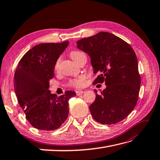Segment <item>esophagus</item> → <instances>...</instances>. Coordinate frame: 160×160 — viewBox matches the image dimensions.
Returning <instances> with one entry per match:
<instances>
[{"mask_svg":"<svg viewBox=\"0 0 160 160\" xmlns=\"http://www.w3.org/2000/svg\"><path fill=\"white\" fill-rule=\"evenodd\" d=\"M83 92H84V91H83V90H77V91H76V94H77V95H80V94H83Z\"/></svg>","mask_w":160,"mask_h":160,"instance_id":"34e87169","label":"esophagus"}]
</instances>
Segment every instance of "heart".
Instances as JSON below:
<instances>
[{
    "label": "heart",
    "instance_id": "heart-1",
    "mask_svg": "<svg viewBox=\"0 0 160 160\" xmlns=\"http://www.w3.org/2000/svg\"><path fill=\"white\" fill-rule=\"evenodd\" d=\"M83 55H84V53H83L82 52L72 51L70 53V57L72 58L76 63H77V61H79L80 57H82ZM60 61H61V58H58L54 65L55 71L58 70ZM86 83H87V77L86 75H84V74H81V75L77 77L76 78H74V79H71L70 81L69 84L70 86L75 88H81V87H83L86 84Z\"/></svg>",
    "mask_w": 160,
    "mask_h": 160
}]
</instances>
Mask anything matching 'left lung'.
I'll list each match as a JSON object with an SVG mask.
<instances>
[{
    "label": "left lung",
    "instance_id": "obj_1",
    "mask_svg": "<svg viewBox=\"0 0 160 160\" xmlns=\"http://www.w3.org/2000/svg\"><path fill=\"white\" fill-rule=\"evenodd\" d=\"M77 48L89 55L94 83L105 81L106 88L89 106L94 119L102 124H115L132 111L141 84L138 58L131 46L109 32H101L77 42Z\"/></svg>",
    "mask_w": 160,
    "mask_h": 160
}]
</instances>
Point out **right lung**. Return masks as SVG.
<instances>
[{
  "label": "right lung",
  "mask_w": 160,
  "mask_h": 160,
  "mask_svg": "<svg viewBox=\"0 0 160 160\" xmlns=\"http://www.w3.org/2000/svg\"><path fill=\"white\" fill-rule=\"evenodd\" d=\"M68 44L66 41L35 45L24 54L16 68L14 86L18 102L28 121L38 130L59 128L68 118V101L76 95L72 91H66L57 97L49 90L55 63Z\"/></svg>",
  "instance_id": "obj_1"
}]
</instances>
